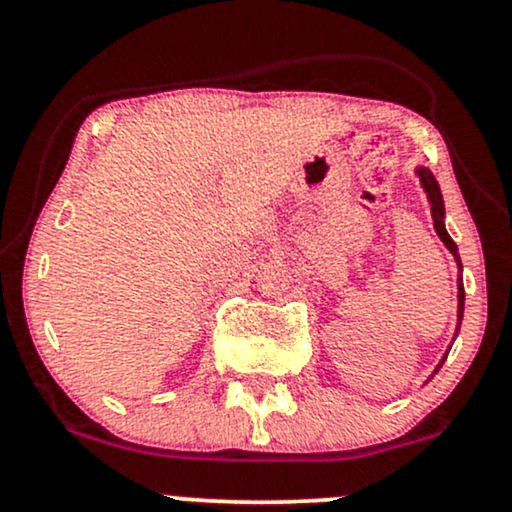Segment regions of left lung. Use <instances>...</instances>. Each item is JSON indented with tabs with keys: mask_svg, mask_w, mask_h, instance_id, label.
Listing matches in <instances>:
<instances>
[{
	"mask_svg": "<svg viewBox=\"0 0 512 512\" xmlns=\"http://www.w3.org/2000/svg\"><path fill=\"white\" fill-rule=\"evenodd\" d=\"M416 175H419L421 187H424V192H426V197H428V204H431L433 226H436L438 238L443 240L445 248H448V250L452 252V257H455L457 267H460V272H462L460 252H457L455 240H452V238L448 236V231H445V221H443V219H445V204H443V195H440V185H438V180L433 178L431 170L424 168V166L416 168ZM462 315H464V286H462V274H460V279H457V330H460V325H462ZM455 337H457V332H455ZM445 358H448V354L443 356V361H445ZM443 361L438 363L436 373L440 370V366H443Z\"/></svg>",
	"mask_w": 512,
	"mask_h": 512,
	"instance_id": "1",
	"label": "left lung"
}]
</instances>
